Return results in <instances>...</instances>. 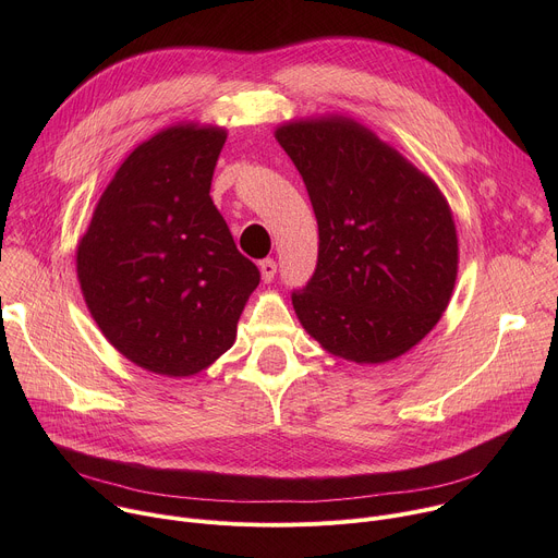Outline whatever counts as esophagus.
Masks as SVG:
<instances>
[{
    "mask_svg": "<svg viewBox=\"0 0 558 558\" xmlns=\"http://www.w3.org/2000/svg\"><path fill=\"white\" fill-rule=\"evenodd\" d=\"M276 271H278V263L274 258H267L260 263V274L265 282H271L276 278Z\"/></svg>",
    "mask_w": 558,
    "mask_h": 558,
    "instance_id": "obj_1",
    "label": "esophagus"
}]
</instances>
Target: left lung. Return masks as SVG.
Listing matches in <instances>:
<instances>
[{"label":"left lung","instance_id":"left-lung-1","mask_svg":"<svg viewBox=\"0 0 558 558\" xmlns=\"http://www.w3.org/2000/svg\"><path fill=\"white\" fill-rule=\"evenodd\" d=\"M317 220V263L291 293L300 325L329 353L381 364L439 323L457 278V231L437 185L344 117L276 130Z\"/></svg>","mask_w":558,"mask_h":558}]
</instances>
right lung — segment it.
<instances>
[{
  "mask_svg": "<svg viewBox=\"0 0 558 558\" xmlns=\"http://www.w3.org/2000/svg\"><path fill=\"white\" fill-rule=\"evenodd\" d=\"M225 130L174 125L117 170L76 250V276L108 342L170 377L207 368L235 340L260 282L209 190Z\"/></svg>",
  "mask_w": 558,
  "mask_h": 558,
  "instance_id": "1",
  "label": "right lung"
}]
</instances>
